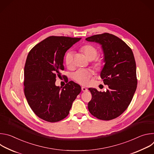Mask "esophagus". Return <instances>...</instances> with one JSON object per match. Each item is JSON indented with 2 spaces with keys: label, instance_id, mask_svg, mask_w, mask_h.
I'll return each mask as SVG.
<instances>
[{
  "label": "esophagus",
  "instance_id": "1",
  "mask_svg": "<svg viewBox=\"0 0 154 154\" xmlns=\"http://www.w3.org/2000/svg\"><path fill=\"white\" fill-rule=\"evenodd\" d=\"M82 91H83V92H86V91H88V89L86 88H85V87H84V86H82Z\"/></svg>",
  "mask_w": 154,
  "mask_h": 154
}]
</instances>
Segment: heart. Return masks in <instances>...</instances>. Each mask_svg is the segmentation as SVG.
I'll return each mask as SVG.
<instances>
[{"instance_id":"b5f03b06","label":"heart","mask_w":154,"mask_h":154,"mask_svg":"<svg viewBox=\"0 0 154 154\" xmlns=\"http://www.w3.org/2000/svg\"><path fill=\"white\" fill-rule=\"evenodd\" d=\"M82 52L86 55L90 60H94L98 55L97 49L93 46L88 45L83 46L81 48ZM65 63L68 67H71L73 64V53L72 51H69L65 56ZM96 68H101L102 65V61L97 60L94 63ZM93 72L90 69H79L72 74V78L79 83L86 85L88 84L90 80L92 77Z\"/></svg>"}]
</instances>
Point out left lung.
I'll use <instances>...</instances> for the list:
<instances>
[{
  "label": "left lung",
  "instance_id": "8db88e82",
  "mask_svg": "<svg viewBox=\"0 0 154 154\" xmlns=\"http://www.w3.org/2000/svg\"><path fill=\"white\" fill-rule=\"evenodd\" d=\"M86 40L102 46L105 64L100 77L108 86L103 92L90 88L92 99L88 108L97 119H113L127 108L137 89V68L133 52L122 39L108 33L93 35Z\"/></svg>",
  "mask_w": 154,
  "mask_h": 154
}]
</instances>
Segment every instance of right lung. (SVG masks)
Here are the masks:
<instances>
[{
  "label": "right lung",
  "instance_id": "obj_1",
  "mask_svg": "<svg viewBox=\"0 0 154 154\" xmlns=\"http://www.w3.org/2000/svg\"><path fill=\"white\" fill-rule=\"evenodd\" d=\"M81 38L49 36L29 52L24 67V94L28 103L39 118L50 122L66 117L72 102L81 92L73 81L62 88L55 85L56 77L64 70L66 52Z\"/></svg>",
  "mask_w": 154,
  "mask_h": 154
}]
</instances>
